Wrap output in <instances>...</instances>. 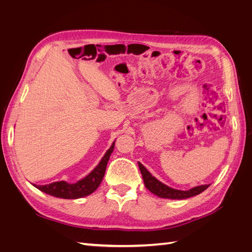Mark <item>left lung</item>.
Here are the masks:
<instances>
[{
	"mask_svg": "<svg viewBox=\"0 0 252 252\" xmlns=\"http://www.w3.org/2000/svg\"><path fill=\"white\" fill-rule=\"evenodd\" d=\"M138 168L141 170L144 184H145L146 189L160 198H167V199H186V198L199 195L200 192L206 190L208 187L210 186V184L200 185V186L192 187V189L189 190L175 189H172V187L161 183L159 180H157L155 176H153L151 172H149V171L144 167L141 162H138Z\"/></svg>",
	"mask_w": 252,
	"mask_h": 252,
	"instance_id": "left-lung-1",
	"label": "left lung"
}]
</instances>
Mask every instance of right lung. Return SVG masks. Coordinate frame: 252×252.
Here are the masks:
<instances>
[{"label":"right lung","instance_id":"obj_1","mask_svg":"<svg viewBox=\"0 0 252 252\" xmlns=\"http://www.w3.org/2000/svg\"><path fill=\"white\" fill-rule=\"evenodd\" d=\"M114 148L115 142L112 143L110 148L106 152L104 157L101 158L99 163L96 165L92 172L89 173L82 180L78 181L77 183L70 184L65 181H60L47 185L33 184V186L47 195L57 198H63V199H78V198L89 196L97 189V187L101 183V181H103L107 163H108L111 153L114 152Z\"/></svg>","mask_w":252,"mask_h":252}]
</instances>
